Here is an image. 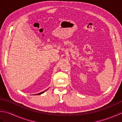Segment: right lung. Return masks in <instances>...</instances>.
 Segmentation results:
<instances>
[{
	"label": "right lung",
	"instance_id": "right-lung-1",
	"mask_svg": "<svg viewBox=\"0 0 122 122\" xmlns=\"http://www.w3.org/2000/svg\"><path fill=\"white\" fill-rule=\"evenodd\" d=\"M46 91H43V92H41V93H38V94H37L36 95H39V94H42V93H43L44 92H45Z\"/></svg>",
	"mask_w": 122,
	"mask_h": 122
}]
</instances>
